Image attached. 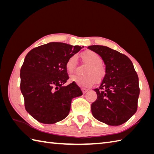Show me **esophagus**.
<instances>
[{
  "mask_svg": "<svg viewBox=\"0 0 154 154\" xmlns=\"http://www.w3.org/2000/svg\"><path fill=\"white\" fill-rule=\"evenodd\" d=\"M81 91H82V92L85 94V93H86L88 91H89V89H85V88H81Z\"/></svg>",
  "mask_w": 154,
  "mask_h": 154,
  "instance_id": "1",
  "label": "esophagus"
}]
</instances>
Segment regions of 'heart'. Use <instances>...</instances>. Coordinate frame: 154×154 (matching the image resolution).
<instances>
[{"mask_svg": "<svg viewBox=\"0 0 154 154\" xmlns=\"http://www.w3.org/2000/svg\"><path fill=\"white\" fill-rule=\"evenodd\" d=\"M84 63L88 64L85 69V75H73L70 79L72 82L82 87L92 86L95 82H100L106 75V67L102 63V57L95 51L87 50L81 54ZM77 67V57L72 55L65 63V67L69 73H73Z\"/></svg>", "mask_w": 154, "mask_h": 154, "instance_id": "b5f03b06", "label": "heart"}]
</instances>
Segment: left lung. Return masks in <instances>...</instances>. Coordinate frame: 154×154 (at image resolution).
<instances>
[{
    "instance_id": "8db88e82",
    "label": "left lung",
    "mask_w": 154,
    "mask_h": 154,
    "mask_svg": "<svg viewBox=\"0 0 154 154\" xmlns=\"http://www.w3.org/2000/svg\"><path fill=\"white\" fill-rule=\"evenodd\" d=\"M88 49L102 57L106 73L94 89L97 99L91 104L93 116L110 126L125 123L134 114L140 94L138 76L126 55L109 47L94 45Z\"/></svg>"
}]
</instances>
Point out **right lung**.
<instances>
[{
  "label": "right lung",
  "mask_w": 154,
  "mask_h": 154,
  "mask_svg": "<svg viewBox=\"0 0 154 154\" xmlns=\"http://www.w3.org/2000/svg\"><path fill=\"white\" fill-rule=\"evenodd\" d=\"M83 48L61 42H50L28 52L20 69V90L25 109L38 122L54 124L69 113L71 100L83 94L69 79L65 63Z\"/></svg>",
  "instance_id": "right-lung-1"
}]
</instances>
